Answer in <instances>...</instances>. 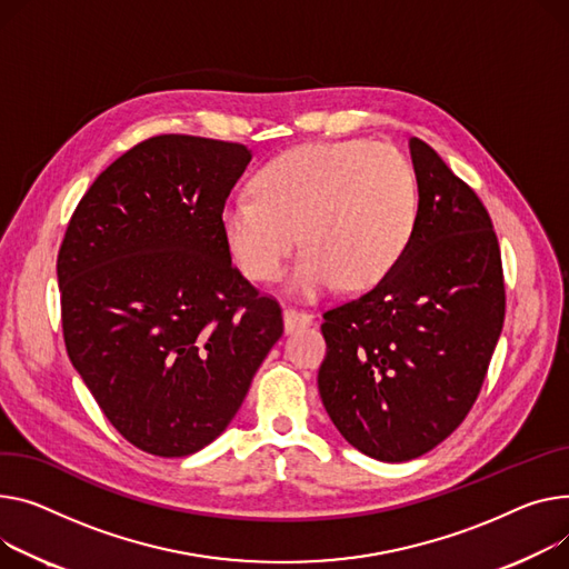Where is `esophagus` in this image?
I'll use <instances>...</instances> for the list:
<instances>
[{"label": "esophagus", "instance_id": "34e87169", "mask_svg": "<svg viewBox=\"0 0 569 569\" xmlns=\"http://www.w3.org/2000/svg\"><path fill=\"white\" fill-rule=\"evenodd\" d=\"M313 325V316L305 313V311H297V309H283V329L286 333H292L301 327H309Z\"/></svg>", "mask_w": 569, "mask_h": 569}]
</instances>
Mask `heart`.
Here are the masks:
<instances>
[{"label":"heart","mask_w":569,"mask_h":569,"mask_svg":"<svg viewBox=\"0 0 569 569\" xmlns=\"http://www.w3.org/2000/svg\"><path fill=\"white\" fill-rule=\"evenodd\" d=\"M416 221L411 162L396 146L368 139L286 150L258 171L253 194L231 197L219 214L226 247L251 281H274L297 242L307 247L286 281L299 299L340 283H380L405 256Z\"/></svg>","instance_id":"obj_1"}]
</instances>
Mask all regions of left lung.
Wrapping results in <instances>:
<instances>
[{
	"label": "left lung",
	"mask_w": 569,
	"mask_h": 569,
	"mask_svg": "<svg viewBox=\"0 0 569 569\" xmlns=\"http://www.w3.org/2000/svg\"><path fill=\"white\" fill-rule=\"evenodd\" d=\"M419 221L396 268L325 313L318 389L363 456L407 462L441 443L473 407L506 316L501 251L473 189L411 137Z\"/></svg>",
	"instance_id": "8db88e82"
}]
</instances>
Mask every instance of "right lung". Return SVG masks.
<instances>
[{
    "instance_id": "obj_1",
    "label": "right lung",
    "mask_w": 569,
    "mask_h": 569,
    "mask_svg": "<svg viewBox=\"0 0 569 569\" xmlns=\"http://www.w3.org/2000/svg\"><path fill=\"white\" fill-rule=\"evenodd\" d=\"M249 162L242 143L146 139L96 178L59 249L68 357L109 423L150 456L214 441L283 333L219 223Z\"/></svg>"
}]
</instances>
